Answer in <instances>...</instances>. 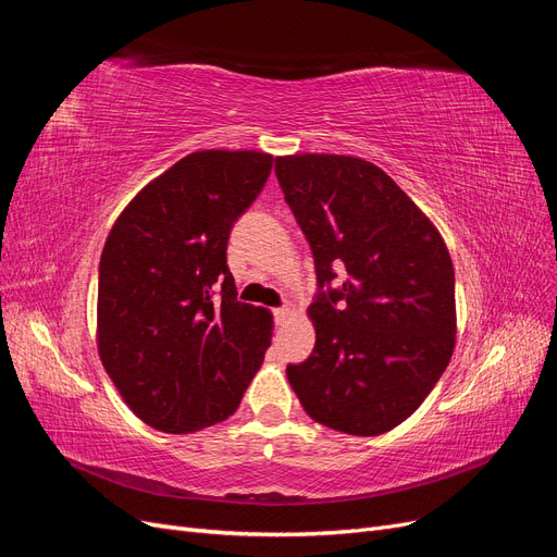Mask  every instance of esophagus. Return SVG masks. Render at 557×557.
<instances>
[{
  "instance_id": "34e87169",
  "label": "esophagus",
  "mask_w": 557,
  "mask_h": 557,
  "mask_svg": "<svg viewBox=\"0 0 557 557\" xmlns=\"http://www.w3.org/2000/svg\"><path fill=\"white\" fill-rule=\"evenodd\" d=\"M295 315V307L293 305H285V307H281V309H276L274 311V318H276V323L278 325H285L288 323V320Z\"/></svg>"
}]
</instances>
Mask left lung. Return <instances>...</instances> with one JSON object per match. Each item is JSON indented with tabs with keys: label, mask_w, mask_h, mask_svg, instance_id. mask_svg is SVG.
Here are the masks:
<instances>
[{
	"label": "left lung",
	"mask_w": 557,
	"mask_h": 557,
	"mask_svg": "<svg viewBox=\"0 0 557 557\" xmlns=\"http://www.w3.org/2000/svg\"><path fill=\"white\" fill-rule=\"evenodd\" d=\"M276 178L311 244L315 346L285 374L320 425L376 436L404 423L450 362L455 274L440 230L362 158H276ZM344 275L339 289L331 281Z\"/></svg>",
	"instance_id": "obj_1"
}]
</instances>
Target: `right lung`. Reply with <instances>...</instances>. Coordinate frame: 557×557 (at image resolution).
Segmentation results:
<instances>
[{"label":"right lung","instance_id":"obj_1","mask_svg":"<svg viewBox=\"0 0 557 557\" xmlns=\"http://www.w3.org/2000/svg\"><path fill=\"white\" fill-rule=\"evenodd\" d=\"M274 156L197 150L141 188L113 223L97 290V350L146 425L188 434L237 411L274 320L237 299L227 239Z\"/></svg>","mask_w":557,"mask_h":557}]
</instances>
